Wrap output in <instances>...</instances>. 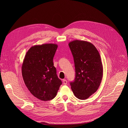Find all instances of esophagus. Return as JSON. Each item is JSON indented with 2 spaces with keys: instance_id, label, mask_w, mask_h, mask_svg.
I'll return each instance as SVG.
<instances>
[{
  "instance_id": "1",
  "label": "esophagus",
  "mask_w": 128,
  "mask_h": 128,
  "mask_svg": "<svg viewBox=\"0 0 128 128\" xmlns=\"http://www.w3.org/2000/svg\"><path fill=\"white\" fill-rule=\"evenodd\" d=\"M63 83L64 84H66L67 83H68V81L66 79H63Z\"/></svg>"
}]
</instances>
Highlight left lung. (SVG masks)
<instances>
[{
	"label": "left lung",
	"instance_id": "obj_1",
	"mask_svg": "<svg viewBox=\"0 0 128 128\" xmlns=\"http://www.w3.org/2000/svg\"><path fill=\"white\" fill-rule=\"evenodd\" d=\"M75 63L76 76L70 82L75 96L86 100L94 93L102 82L103 65L98 51L91 42L75 40L68 44Z\"/></svg>",
	"mask_w": 128,
	"mask_h": 128
}]
</instances>
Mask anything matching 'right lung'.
<instances>
[{"label":"right lung","mask_w":128,"mask_h":128,"mask_svg":"<svg viewBox=\"0 0 128 128\" xmlns=\"http://www.w3.org/2000/svg\"><path fill=\"white\" fill-rule=\"evenodd\" d=\"M58 45L46 44L32 46L22 66L24 83L36 98L46 101L54 98L62 84L53 62Z\"/></svg>","instance_id":"right-lung-1"}]
</instances>
